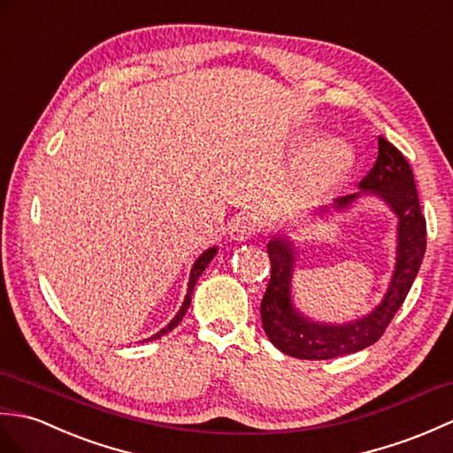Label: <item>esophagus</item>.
<instances>
[{"instance_id":"34e87169","label":"esophagus","mask_w":453,"mask_h":453,"mask_svg":"<svg viewBox=\"0 0 453 453\" xmlns=\"http://www.w3.org/2000/svg\"><path fill=\"white\" fill-rule=\"evenodd\" d=\"M261 230V220L254 215H238L228 225V234L233 240H246L256 236Z\"/></svg>"}]
</instances>
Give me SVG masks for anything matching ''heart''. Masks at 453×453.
<instances>
[{
	"label": "heart",
	"instance_id": "b5f03b06",
	"mask_svg": "<svg viewBox=\"0 0 453 453\" xmlns=\"http://www.w3.org/2000/svg\"><path fill=\"white\" fill-rule=\"evenodd\" d=\"M353 166V150L341 139H326L321 142L304 165V180L311 186H329L343 178Z\"/></svg>",
	"mask_w": 453,
	"mask_h": 453
}]
</instances>
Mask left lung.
Listing matches in <instances>:
<instances>
[{
    "label": "left lung",
    "instance_id": "1",
    "mask_svg": "<svg viewBox=\"0 0 453 453\" xmlns=\"http://www.w3.org/2000/svg\"><path fill=\"white\" fill-rule=\"evenodd\" d=\"M358 188L363 192L337 197L331 209L343 211L363 194H372L384 199L397 215V257L388 293L370 314L349 324H321V321L310 319L293 306V296H290V279H293L296 254L293 242H288V238L273 236L267 244L271 279L259 311L269 341L288 357L327 360L374 345L403 304L418 267L423 264L426 220L420 213L413 170L401 150L381 135L378 137L376 163L360 180ZM331 209L324 205L319 213L327 215Z\"/></svg>",
    "mask_w": 453,
    "mask_h": 453
}]
</instances>
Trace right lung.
Returning <instances> with one entry per match:
<instances>
[{
  "mask_svg": "<svg viewBox=\"0 0 453 453\" xmlns=\"http://www.w3.org/2000/svg\"><path fill=\"white\" fill-rule=\"evenodd\" d=\"M215 254H217V246L205 250V252L201 254V256L196 259V264H194V267H192V273H189L188 295H186V298H184L182 306H180L178 314H176L173 319H170V324H168L166 327H163L160 331H157V334H155L153 337H149V339H145V341H155V339H160L163 335H166L168 331H173V329L180 324V321H182V318L186 316V311H188V308H189V303H192V293H194V287H196V283H197V279H199V275H201V273H203L205 267L209 265V261L215 257Z\"/></svg>",
  "mask_w": 453,
  "mask_h": 453,
  "instance_id": "right-lung-1",
  "label": "right lung"
}]
</instances>
